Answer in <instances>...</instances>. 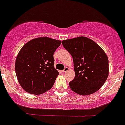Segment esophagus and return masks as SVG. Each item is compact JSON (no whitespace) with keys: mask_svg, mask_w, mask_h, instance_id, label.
Segmentation results:
<instances>
[{"mask_svg":"<svg viewBox=\"0 0 125 125\" xmlns=\"http://www.w3.org/2000/svg\"><path fill=\"white\" fill-rule=\"evenodd\" d=\"M67 71H69V68L66 67L65 68V69L62 71V72H67Z\"/></svg>","mask_w":125,"mask_h":125,"instance_id":"esophagus-1","label":"esophagus"}]
</instances>
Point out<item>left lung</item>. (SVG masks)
I'll return each instance as SVG.
<instances>
[{"label":"left lung","mask_w":125,"mask_h":125,"mask_svg":"<svg viewBox=\"0 0 125 125\" xmlns=\"http://www.w3.org/2000/svg\"><path fill=\"white\" fill-rule=\"evenodd\" d=\"M62 44L74 61L75 77L69 83L71 90L81 95L98 91L109 75V60L104 51L86 37L64 40Z\"/></svg>","instance_id":"8db88e82"}]
</instances>
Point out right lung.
I'll use <instances>...</instances> for the list:
<instances>
[{
  "mask_svg": "<svg viewBox=\"0 0 125 125\" xmlns=\"http://www.w3.org/2000/svg\"><path fill=\"white\" fill-rule=\"evenodd\" d=\"M62 42L48 37L31 40L22 47L16 59L15 71L25 91L40 95L52 88L59 74L53 54Z\"/></svg>",
  "mask_w": 125,
  "mask_h": 125,
  "instance_id": "1",
  "label": "right lung"
}]
</instances>
